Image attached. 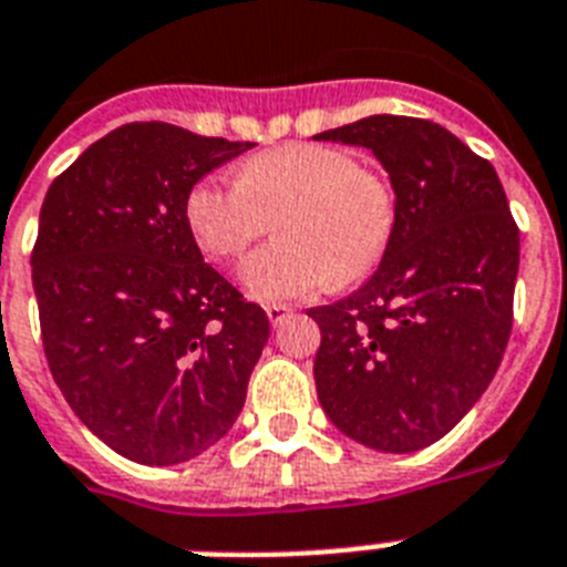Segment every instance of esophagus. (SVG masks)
<instances>
[{
  "mask_svg": "<svg viewBox=\"0 0 567 567\" xmlns=\"http://www.w3.org/2000/svg\"><path fill=\"white\" fill-rule=\"evenodd\" d=\"M265 311H268V320L274 326H282L285 320H288V317L293 315L291 306H268V308H265Z\"/></svg>",
  "mask_w": 567,
  "mask_h": 567,
  "instance_id": "esophagus-1",
  "label": "esophagus"
}]
</instances>
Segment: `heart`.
Segmentation results:
<instances>
[{"label": "heart", "mask_w": 567, "mask_h": 567, "mask_svg": "<svg viewBox=\"0 0 567 567\" xmlns=\"http://www.w3.org/2000/svg\"><path fill=\"white\" fill-rule=\"evenodd\" d=\"M274 215L282 238L241 274L244 291L259 302H288L334 276L352 282L370 274L393 238L395 192L349 151L291 142L250 156L236 183L200 179L186 197L197 247L220 261L241 259Z\"/></svg>", "instance_id": "heart-1"}]
</instances>
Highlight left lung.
Wrapping results in <instances>:
<instances>
[{
    "label": "left lung",
    "instance_id": "8db88e82",
    "mask_svg": "<svg viewBox=\"0 0 567 567\" xmlns=\"http://www.w3.org/2000/svg\"><path fill=\"white\" fill-rule=\"evenodd\" d=\"M372 151L395 192L375 274L320 326L317 399L340 434L388 454L445 436L489 388L513 329L518 227L492 163L443 124L370 116L317 133Z\"/></svg>",
    "mask_w": 567,
    "mask_h": 567
}]
</instances>
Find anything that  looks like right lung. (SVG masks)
Listing matches in <instances>:
<instances>
[{
    "label": "right lung",
    "instance_id": "add662e5",
    "mask_svg": "<svg viewBox=\"0 0 567 567\" xmlns=\"http://www.w3.org/2000/svg\"><path fill=\"white\" fill-rule=\"evenodd\" d=\"M252 142L133 122L45 192L31 252L49 370L101 443L177 466L218 443L247 399L268 315L206 265L186 197Z\"/></svg>",
    "mask_w": 567,
    "mask_h": 567
}]
</instances>
